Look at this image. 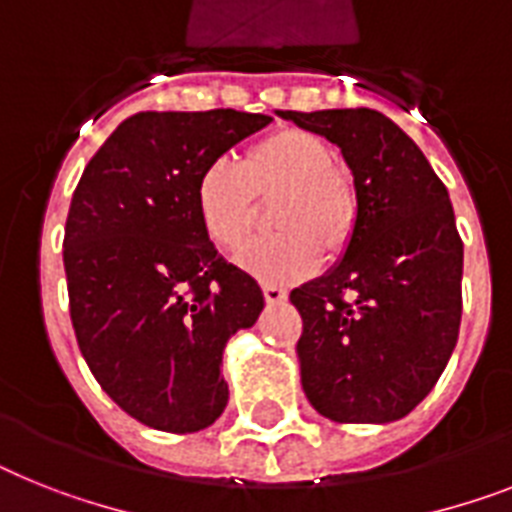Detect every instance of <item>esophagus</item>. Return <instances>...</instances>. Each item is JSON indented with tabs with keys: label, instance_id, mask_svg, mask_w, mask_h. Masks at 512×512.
<instances>
[{
	"label": "esophagus",
	"instance_id": "obj_1",
	"mask_svg": "<svg viewBox=\"0 0 512 512\" xmlns=\"http://www.w3.org/2000/svg\"><path fill=\"white\" fill-rule=\"evenodd\" d=\"M264 298L269 306H280L287 301V290L280 285H264Z\"/></svg>",
	"mask_w": 512,
	"mask_h": 512
}]
</instances>
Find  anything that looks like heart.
<instances>
[{"mask_svg": "<svg viewBox=\"0 0 512 512\" xmlns=\"http://www.w3.org/2000/svg\"><path fill=\"white\" fill-rule=\"evenodd\" d=\"M280 235L248 243L238 261L264 282H293L348 248L356 230V190L335 170V154L303 130H277L253 143L243 162H211L196 183L201 225L219 248L235 251L251 238L259 201L269 204Z\"/></svg>", "mask_w": 512, "mask_h": 512, "instance_id": "1", "label": "heart"}]
</instances>
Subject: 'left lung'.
<instances>
[{
	"label": "left lung",
	"mask_w": 512,
	"mask_h": 512,
	"mask_svg": "<svg viewBox=\"0 0 512 512\" xmlns=\"http://www.w3.org/2000/svg\"><path fill=\"white\" fill-rule=\"evenodd\" d=\"M340 149L353 175V238L295 287L308 403L337 424H390L432 392L460 329L463 243L447 188L416 143L374 109L277 112Z\"/></svg>",
	"instance_id": "8db88e82"
}]
</instances>
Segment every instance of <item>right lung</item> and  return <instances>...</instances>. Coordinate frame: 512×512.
Returning a JSON list of instances; mask_svg holds the SVG:
<instances>
[{
  "label": "right lung",
  "instance_id": "1",
  "mask_svg": "<svg viewBox=\"0 0 512 512\" xmlns=\"http://www.w3.org/2000/svg\"><path fill=\"white\" fill-rule=\"evenodd\" d=\"M269 122L235 109L138 112L73 193L62 256L80 353L101 390L159 432H201L222 416L225 345L264 311L259 282L206 235L196 183Z\"/></svg>",
  "mask_w": 512,
  "mask_h": 512
}]
</instances>
